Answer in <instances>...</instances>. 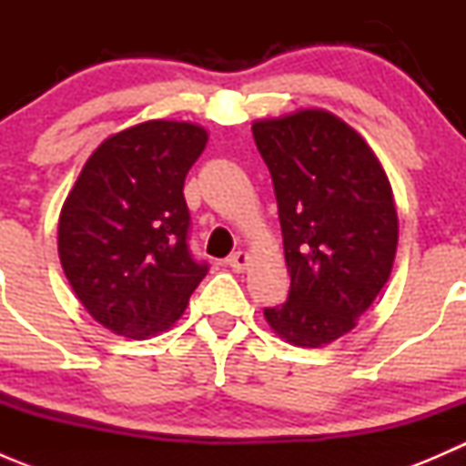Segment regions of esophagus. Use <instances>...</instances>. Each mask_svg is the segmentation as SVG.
I'll list each match as a JSON object with an SVG mask.
<instances>
[{
	"instance_id": "obj_1",
	"label": "esophagus",
	"mask_w": 466,
	"mask_h": 466,
	"mask_svg": "<svg viewBox=\"0 0 466 466\" xmlns=\"http://www.w3.org/2000/svg\"><path fill=\"white\" fill-rule=\"evenodd\" d=\"M228 266L232 268L234 272H243L248 266H250V255L248 252H234V255L228 257Z\"/></svg>"
}]
</instances>
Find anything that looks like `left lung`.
Here are the masks:
<instances>
[{
  "instance_id": "1",
  "label": "left lung",
  "mask_w": 466,
  "mask_h": 466,
  "mask_svg": "<svg viewBox=\"0 0 466 466\" xmlns=\"http://www.w3.org/2000/svg\"><path fill=\"white\" fill-rule=\"evenodd\" d=\"M272 176L289 299L263 309L286 342L324 347L356 327L392 272L399 218L383 164L350 124L304 107L252 124Z\"/></svg>"
}]
</instances>
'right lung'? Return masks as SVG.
Returning <instances> with one entry per match:
<instances>
[{"instance_id": "1", "label": "right lung", "mask_w": 466, "mask_h": 466, "mask_svg": "<svg viewBox=\"0 0 466 466\" xmlns=\"http://www.w3.org/2000/svg\"><path fill=\"white\" fill-rule=\"evenodd\" d=\"M198 124L150 119L101 142L65 198L58 257L86 311L146 340L180 320L207 263L191 257L185 177L207 146Z\"/></svg>"}]
</instances>
